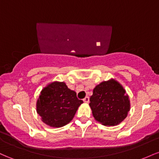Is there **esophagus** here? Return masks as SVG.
<instances>
[{
  "instance_id": "obj_1",
  "label": "esophagus",
  "mask_w": 159,
  "mask_h": 159,
  "mask_svg": "<svg viewBox=\"0 0 159 159\" xmlns=\"http://www.w3.org/2000/svg\"><path fill=\"white\" fill-rule=\"evenodd\" d=\"M83 101H84V102H85V103H88V102H89V101H90V98H89L88 96H86V97L83 99Z\"/></svg>"
}]
</instances>
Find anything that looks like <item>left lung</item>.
Listing matches in <instances>:
<instances>
[{
	"instance_id": "obj_1",
	"label": "left lung",
	"mask_w": 159,
	"mask_h": 159,
	"mask_svg": "<svg viewBox=\"0 0 159 159\" xmlns=\"http://www.w3.org/2000/svg\"><path fill=\"white\" fill-rule=\"evenodd\" d=\"M90 101L95 120L107 126L120 124L130 110V100L125 89L113 78L96 86Z\"/></svg>"
}]
</instances>
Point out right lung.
<instances>
[{
    "label": "right lung",
    "instance_id": "1",
    "mask_svg": "<svg viewBox=\"0 0 159 159\" xmlns=\"http://www.w3.org/2000/svg\"><path fill=\"white\" fill-rule=\"evenodd\" d=\"M83 103L76 93L66 83L54 81L42 90L36 102V112L45 124L60 128L73 119L78 107Z\"/></svg>",
    "mask_w": 159,
    "mask_h": 159
}]
</instances>
